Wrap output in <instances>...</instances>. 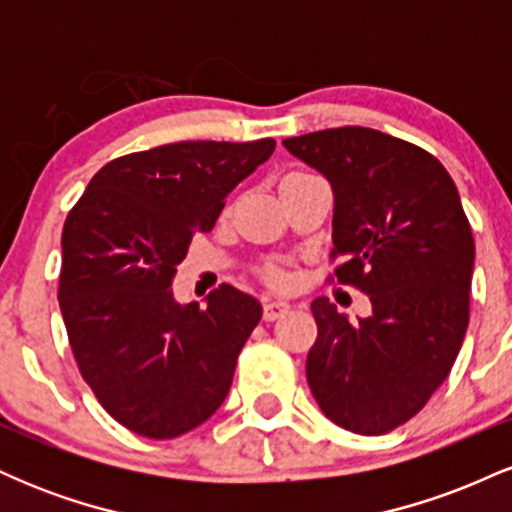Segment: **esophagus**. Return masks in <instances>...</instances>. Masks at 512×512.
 Returning <instances> with one entry per match:
<instances>
[{
  "instance_id": "obj_1",
  "label": "esophagus",
  "mask_w": 512,
  "mask_h": 512,
  "mask_svg": "<svg viewBox=\"0 0 512 512\" xmlns=\"http://www.w3.org/2000/svg\"><path fill=\"white\" fill-rule=\"evenodd\" d=\"M291 310L286 301H264V320H279Z\"/></svg>"
}]
</instances>
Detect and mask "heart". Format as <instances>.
I'll list each match as a JSON object with an SVG mask.
<instances>
[{
  "label": "heart",
  "instance_id": "obj_1",
  "mask_svg": "<svg viewBox=\"0 0 512 512\" xmlns=\"http://www.w3.org/2000/svg\"><path fill=\"white\" fill-rule=\"evenodd\" d=\"M267 279L272 281L274 286H286V284H289V276L281 272V269H267Z\"/></svg>",
  "mask_w": 512,
  "mask_h": 512
}]
</instances>
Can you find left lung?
Returning a JSON list of instances; mask_svg holds the SVG:
<instances>
[{"instance_id": "8db88e82", "label": "left lung", "mask_w": 512, "mask_h": 512, "mask_svg": "<svg viewBox=\"0 0 512 512\" xmlns=\"http://www.w3.org/2000/svg\"><path fill=\"white\" fill-rule=\"evenodd\" d=\"M284 146L330 180L332 260H344L334 276L373 305L351 322L315 298L310 392L337 426L383 436L426 407L460 354L472 228L448 170L421 146L368 127L322 129Z\"/></svg>"}]
</instances>
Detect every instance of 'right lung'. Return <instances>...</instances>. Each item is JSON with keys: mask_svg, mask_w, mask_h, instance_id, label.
I'll return each instance as SVG.
<instances>
[{"mask_svg": "<svg viewBox=\"0 0 512 512\" xmlns=\"http://www.w3.org/2000/svg\"><path fill=\"white\" fill-rule=\"evenodd\" d=\"M274 139L178 142L115 158L93 175L62 231L60 308L76 366L110 416L144 438H178L231 390L262 317L221 284L207 308L173 298L192 236L272 156Z\"/></svg>", "mask_w": 512, "mask_h": 512, "instance_id": "obj_1", "label": "right lung"}]
</instances>
